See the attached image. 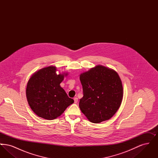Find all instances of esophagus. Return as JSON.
I'll list each match as a JSON object with an SVG mask.
<instances>
[{"label": "esophagus", "mask_w": 158, "mask_h": 158, "mask_svg": "<svg viewBox=\"0 0 158 158\" xmlns=\"http://www.w3.org/2000/svg\"><path fill=\"white\" fill-rule=\"evenodd\" d=\"M77 101H78V98H77V97L74 98V102H75V103H77Z\"/></svg>", "instance_id": "obj_1"}]
</instances>
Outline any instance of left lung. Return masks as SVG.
Instances as JSON below:
<instances>
[{
	"label": "left lung",
	"instance_id": "left-lung-1",
	"mask_svg": "<svg viewBox=\"0 0 158 158\" xmlns=\"http://www.w3.org/2000/svg\"><path fill=\"white\" fill-rule=\"evenodd\" d=\"M83 97L79 108L93 123L110 119L118 111L123 97L120 77L112 69L97 65L80 75Z\"/></svg>",
	"mask_w": 158,
	"mask_h": 158
}]
</instances>
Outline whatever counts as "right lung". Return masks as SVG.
I'll return each mask as SVG.
<instances>
[{
    "label": "right lung",
    "instance_id": "1",
    "mask_svg": "<svg viewBox=\"0 0 158 158\" xmlns=\"http://www.w3.org/2000/svg\"><path fill=\"white\" fill-rule=\"evenodd\" d=\"M56 67L42 68L31 76L26 96L31 110L38 117L52 120L60 116L74 102L60 84L68 73H56Z\"/></svg>",
    "mask_w": 158,
    "mask_h": 158
}]
</instances>
